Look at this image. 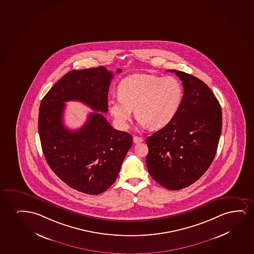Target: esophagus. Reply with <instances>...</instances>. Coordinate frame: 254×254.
<instances>
[{"instance_id": "34e87169", "label": "esophagus", "mask_w": 254, "mask_h": 254, "mask_svg": "<svg viewBox=\"0 0 254 254\" xmlns=\"http://www.w3.org/2000/svg\"><path fill=\"white\" fill-rule=\"evenodd\" d=\"M144 139L143 138H140V137H138V136H133V143H140V142L143 141Z\"/></svg>"}]
</instances>
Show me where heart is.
<instances>
[{"instance_id":"obj_1","label":"heart","mask_w":254,"mask_h":254,"mask_svg":"<svg viewBox=\"0 0 254 254\" xmlns=\"http://www.w3.org/2000/svg\"><path fill=\"white\" fill-rule=\"evenodd\" d=\"M119 98L109 100V113L119 128L125 130L132 110L142 127L163 128L177 116L184 97L181 83L173 76L133 74L117 88Z\"/></svg>"}]
</instances>
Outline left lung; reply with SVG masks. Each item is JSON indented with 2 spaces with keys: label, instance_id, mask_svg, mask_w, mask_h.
Masks as SVG:
<instances>
[{
  "label": "left lung",
  "instance_id": "1",
  "mask_svg": "<svg viewBox=\"0 0 254 254\" xmlns=\"http://www.w3.org/2000/svg\"><path fill=\"white\" fill-rule=\"evenodd\" d=\"M175 72L184 86L177 116L146 138V166L158 184L171 190L186 188L197 181L214 160L221 136V105L208 86L190 74Z\"/></svg>",
  "mask_w": 254,
  "mask_h": 254
}]
</instances>
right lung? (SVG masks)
<instances>
[{"label":"right lung","mask_w":254,"mask_h":254,"mask_svg":"<svg viewBox=\"0 0 254 254\" xmlns=\"http://www.w3.org/2000/svg\"><path fill=\"white\" fill-rule=\"evenodd\" d=\"M122 69L117 72H122ZM113 72L103 66L73 69L44 96L39 113V133L47 164L70 188L98 194L116 182L132 136L112 127L108 94ZM79 100L96 111L81 129L71 131L63 123L64 102Z\"/></svg>","instance_id":"add662e5"}]
</instances>
